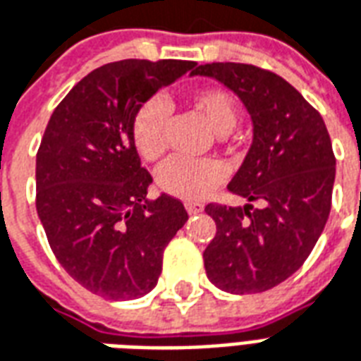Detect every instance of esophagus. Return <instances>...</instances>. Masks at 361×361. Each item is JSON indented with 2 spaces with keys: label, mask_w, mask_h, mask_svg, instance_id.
<instances>
[{
  "label": "esophagus",
  "mask_w": 361,
  "mask_h": 361,
  "mask_svg": "<svg viewBox=\"0 0 361 361\" xmlns=\"http://www.w3.org/2000/svg\"><path fill=\"white\" fill-rule=\"evenodd\" d=\"M185 210H188L189 214H199V212L204 210V207H202L201 202H185Z\"/></svg>",
  "instance_id": "esophagus-1"
}]
</instances>
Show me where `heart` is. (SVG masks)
Instances as JSON below:
<instances>
[{
  "label": "heart",
  "mask_w": 361,
  "mask_h": 361,
  "mask_svg": "<svg viewBox=\"0 0 361 361\" xmlns=\"http://www.w3.org/2000/svg\"><path fill=\"white\" fill-rule=\"evenodd\" d=\"M191 106L204 120L210 132L228 135L239 120L233 97L218 87H201L191 93ZM168 109L164 101L149 99L135 113L132 124L133 145L147 160L159 159L164 153V126ZM226 178V170L218 160H189L173 157L157 170V185L160 191L183 199L199 201L218 188Z\"/></svg>",
  "instance_id": "b5f03b06"
}]
</instances>
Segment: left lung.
<instances>
[{"label":"left lung","mask_w":361,"mask_h":361,"mask_svg":"<svg viewBox=\"0 0 361 361\" xmlns=\"http://www.w3.org/2000/svg\"><path fill=\"white\" fill-rule=\"evenodd\" d=\"M191 74L231 90L252 122L250 149L228 185L247 204L204 208L218 229L204 269L226 293H262L302 266L327 224L337 164L331 137L316 109L274 72L210 63Z\"/></svg>","instance_id":"1"}]
</instances>
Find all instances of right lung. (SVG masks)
<instances>
[{
  "mask_svg": "<svg viewBox=\"0 0 361 361\" xmlns=\"http://www.w3.org/2000/svg\"><path fill=\"white\" fill-rule=\"evenodd\" d=\"M191 61L126 59L90 72L45 128L36 157V208L66 274L109 300L141 298L157 287L162 252L188 221L178 199L160 193L133 145L140 106L173 84Z\"/></svg>",
  "mask_w": 361,
  "mask_h": 361,
  "instance_id": "right-lung-1",
  "label": "right lung"
}]
</instances>
